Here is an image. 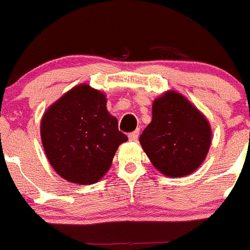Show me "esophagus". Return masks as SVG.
<instances>
[{"label": "esophagus", "instance_id": "obj_1", "mask_svg": "<svg viewBox=\"0 0 250 250\" xmlns=\"http://www.w3.org/2000/svg\"><path fill=\"white\" fill-rule=\"evenodd\" d=\"M138 137H139V129L134 130V132H132V133H129V134H128V138H129L130 142L138 141Z\"/></svg>", "mask_w": 250, "mask_h": 250}]
</instances>
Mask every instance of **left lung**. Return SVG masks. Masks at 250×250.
Here are the masks:
<instances>
[{
    "instance_id": "1",
    "label": "left lung",
    "mask_w": 250,
    "mask_h": 250,
    "mask_svg": "<svg viewBox=\"0 0 250 250\" xmlns=\"http://www.w3.org/2000/svg\"><path fill=\"white\" fill-rule=\"evenodd\" d=\"M153 118L139 137L151 164L167 178H184L206 159L211 125L186 97L167 91L154 100Z\"/></svg>"
}]
</instances>
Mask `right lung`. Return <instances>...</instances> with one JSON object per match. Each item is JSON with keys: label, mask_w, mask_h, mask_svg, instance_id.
<instances>
[{"label": "right lung", "mask_w": 250, "mask_h": 250, "mask_svg": "<svg viewBox=\"0 0 250 250\" xmlns=\"http://www.w3.org/2000/svg\"><path fill=\"white\" fill-rule=\"evenodd\" d=\"M106 104L104 92L81 83L44 112V151L53 169L70 183H97L111 167L120 144L128 141Z\"/></svg>", "instance_id": "add662e5"}]
</instances>
